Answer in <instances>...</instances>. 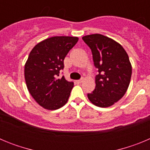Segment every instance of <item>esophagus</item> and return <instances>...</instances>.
Returning <instances> with one entry per match:
<instances>
[{"label":"esophagus","instance_id":"34e87169","mask_svg":"<svg viewBox=\"0 0 150 150\" xmlns=\"http://www.w3.org/2000/svg\"><path fill=\"white\" fill-rule=\"evenodd\" d=\"M83 80H84V79H83V78H82V79H79V80H76V83H78V84H80V83H83Z\"/></svg>","mask_w":150,"mask_h":150}]
</instances>
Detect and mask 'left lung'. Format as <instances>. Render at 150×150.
<instances>
[{
	"label": "left lung",
	"mask_w": 150,
	"mask_h": 150,
	"mask_svg": "<svg viewBox=\"0 0 150 150\" xmlns=\"http://www.w3.org/2000/svg\"><path fill=\"white\" fill-rule=\"evenodd\" d=\"M91 50L94 64L98 70L95 88L88 98L97 107H108L120 100L129 86L132 64L126 51L114 40L100 34L83 37Z\"/></svg>",
	"instance_id": "left-lung-1"
}]
</instances>
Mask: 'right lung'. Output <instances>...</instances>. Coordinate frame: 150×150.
<instances>
[{
	"mask_svg": "<svg viewBox=\"0 0 150 150\" xmlns=\"http://www.w3.org/2000/svg\"><path fill=\"white\" fill-rule=\"evenodd\" d=\"M79 38L56 36L41 41L30 51L25 64V79L29 93L39 105L54 110L68 100L73 82L58 78L64 59Z\"/></svg>",
	"mask_w": 150,
	"mask_h": 150,
	"instance_id": "right-lung-1",
	"label": "right lung"
}]
</instances>
